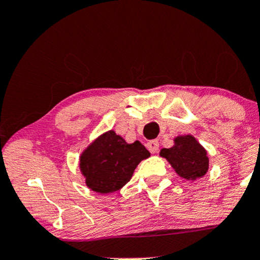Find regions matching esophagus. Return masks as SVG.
Segmentation results:
<instances>
[{"mask_svg": "<svg viewBox=\"0 0 260 260\" xmlns=\"http://www.w3.org/2000/svg\"><path fill=\"white\" fill-rule=\"evenodd\" d=\"M146 148L151 154H156V152H158V150H160V145H158V142L157 140H150V142L146 144Z\"/></svg>", "mask_w": 260, "mask_h": 260, "instance_id": "esophagus-1", "label": "esophagus"}]
</instances>
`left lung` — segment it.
Listing matches in <instances>:
<instances>
[{"instance_id":"left-lung-1","label":"left lung","mask_w":260,"mask_h":260,"mask_svg":"<svg viewBox=\"0 0 260 260\" xmlns=\"http://www.w3.org/2000/svg\"><path fill=\"white\" fill-rule=\"evenodd\" d=\"M174 146L162 149L160 155L167 158L178 176L187 180L201 178L208 170L207 151L196 142L192 136L177 137Z\"/></svg>"}]
</instances>
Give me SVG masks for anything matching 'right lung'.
Returning <instances> with one entry per match:
<instances>
[{
  "label": "right lung",
  "mask_w": 260,
  "mask_h": 260,
  "mask_svg": "<svg viewBox=\"0 0 260 260\" xmlns=\"http://www.w3.org/2000/svg\"><path fill=\"white\" fill-rule=\"evenodd\" d=\"M150 152L142 143L127 144L114 131L100 136L84 150L80 168L87 186L100 193L114 192L127 184L139 162Z\"/></svg>",
  "instance_id": "1"
}]
</instances>
